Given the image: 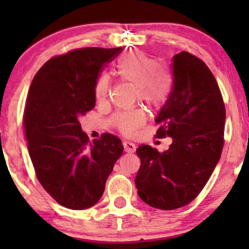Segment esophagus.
Returning <instances> with one entry per match:
<instances>
[{"label": "esophagus", "mask_w": 249, "mask_h": 249, "mask_svg": "<svg viewBox=\"0 0 249 249\" xmlns=\"http://www.w3.org/2000/svg\"><path fill=\"white\" fill-rule=\"evenodd\" d=\"M123 145H124L125 152H127V153H133L134 151H136V145H134L133 142H123Z\"/></svg>", "instance_id": "1"}]
</instances>
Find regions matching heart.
<instances>
[{"mask_svg": "<svg viewBox=\"0 0 249 249\" xmlns=\"http://www.w3.org/2000/svg\"><path fill=\"white\" fill-rule=\"evenodd\" d=\"M117 73L122 81L137 88V96L152 107H160L167 101L172 87L168 72L159 68V62L139 50L130 51L117 63ZM111 90V77L103 73L97 78L95 96L98 102H104ZM117 130L126 137L133 136L146 122V115L142 110L119 112L113 116Z\"/></svg>", "mask_w": 249, "mask_h": 249, "instance_id": "b5f03b06", "label": "heart"}]
</instances>
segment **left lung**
Masks as SVG:
<instances>
[{"label": "left lung", "instance_id": "obj_1", "mask_svg": "<svg viewBox=\"0 0 249 249\" xmlns=\"http://www.w3.org/2000/svg\"><path fill=\"white\" fill-rule=\"evenodd\" d=\"M173 87L156 118L158 138L171 137L167 151L137 148L138 196L154 208L186 206L205 187L224 147L226 110L215 77L201 59L181 51L172 59Z\"/></svg>", "mask_w": 249, "mask_h": 249}]
</instances>
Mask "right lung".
Listing matches in <instances>:
<instances>
[{
    "instance_id": "add662e5",
    "label": "right lung",
    "mask_w": 249,
    "mask_h": 249,
    "mask_svg": "<svg viewBox=\"0 0 249 249\" xmlns=\"http://www.w3.org/2000/svg\"><path fill=\"white\" fill-rule=\"evenodd\" d=\"M121 53L122 48H81L53 57L37 71L28 92L23 124L36 177L70 210L98 202L124 150L111 133L90 142L79 123L95 107L102 69Z\"/></svg>"
}]
</instances>
